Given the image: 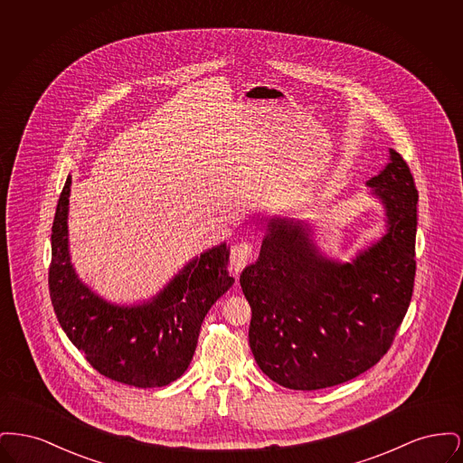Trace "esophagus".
<instances>
[{
    "instance_id": "esophagus-1",
    "label": "esophagus",
    "mask_w": 463,
    "mask_h": 463,
    "mask_svg": "<svg viewBox=\"0 0 463 463\" xmlns=\"http://www.w3.org/2000/svg\"><path fill=\"white\" fill-rule=\"evenodd\" d=\"M251 259V244L241 241L231 248V269L238 276Z\"/></svg>"
}]
</instances>
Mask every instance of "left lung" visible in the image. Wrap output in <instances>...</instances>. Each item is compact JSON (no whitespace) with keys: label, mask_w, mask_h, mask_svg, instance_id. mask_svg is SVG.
Listing matches in <instances>:
<instances>
[{"label":"left lung","mask_w":463,"mask_h":463,"mask_svg":"<svg viewBox=\"0 0 463 463\" xmlns=\"http://www.w3.org/2000/svg\"><path fill=\"white\" fill-rule=\"evenodd\" d=\"M366 185L385 234L351 262L321 253L307 222L274 217L259 260L241 272L250 347L272 382L317 391L364 373L391 349L411 302L419 191L394 149Z\"/></svg>","instance_id":"obj_1"}]
</instances>
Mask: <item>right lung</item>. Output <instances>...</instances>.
<instances>
[{
  "label": "right lung",
  "instance_id": "1",
  "mask_svg": "<svg viewBox=\"0 0 463 463\" xmlns=\"http://www.w3.org/2000/svg\"><path fill=\"white\" fill-rule=\"evenodd\" d=\"M69 196L71 175L57 203L48 272L50 298L62 330L90 364L114 382L140 389L175 382L189 368L206 312L234 283L225 242L189 260L151 300L110 304L71 264Z\"/></svg>",
  "mask_w": 463,
  "mask_h": 463
}]
</instances>
